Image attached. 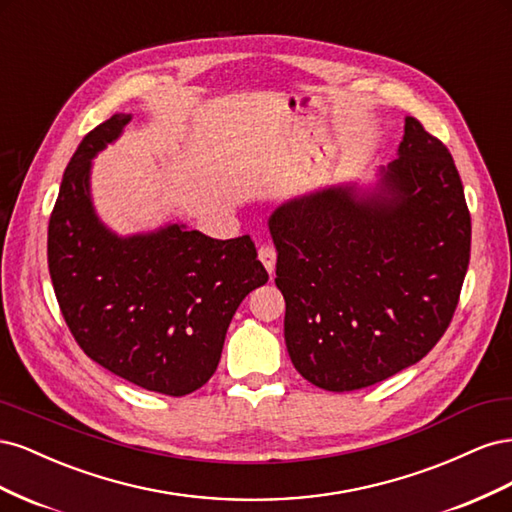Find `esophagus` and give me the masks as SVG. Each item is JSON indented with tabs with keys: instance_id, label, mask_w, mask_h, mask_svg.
<instances>
[{
	"instance_id": "esophagus-1",
	"label": "esophagus",
	"mask_w": 512,
	"mask_h": 512,
	"mask_svg": "<svg viewBox=\"0 0 512 512\" xmlns=\"http://www.w3.org/2000/svg\"><path fill=\"white\" fill-rule=\"evenodd\" d=\"M258 260L262 262V267H265L269 271V275H273L275 271V260H277V254H275V247L273 245H260L258 247Z\"/></svg>"
}]
</instances>
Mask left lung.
I'll return each mask as SVG.
<instances>
[{
  "instance_id": "8db88e82",
  "label": "left lung",
  "mask_w": 512,
  "mask_h": 512,
  "mask_svg": "<svg viewBox=\"0 0 512 512\" xmlns=\"http://www.w3.org/2000/svg\"><path fill=\"white\" fill-rule=\"evenodd\" d=\"M397 156L371 192L333 185L269 218L290 361L324 391L418 363L459 303L472 222L451 151L406 117Z\"/></svg>"
}]
</instances>
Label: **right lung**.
Wrapping results in <instances>:
<instances>
[{
  "label": "right lung",
  "mask_w": 512,
  "mask_h": 512,
  "mask_svg": "<svg viewBox=\"0 0 512 512\" xmlns=\"http://www.w3.org/2000/svg\"><path fill=\"white\" fill-rule=\"evenodd\" d=\"M130 115H113L74 151L49 220V273L76 344L91 361L141 389L183 397L218 369L241 301L267 284L250 235L211 239L168 224L117 237L89 194L91 158Z\"/></svg>",
  "instance_id": "add662e5"
}]
</instances>
